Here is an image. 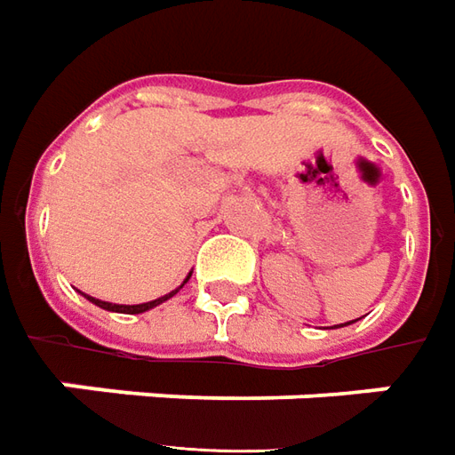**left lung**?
Instances as JSON below:
<instances>
[{
    "label": "left lung",
    "mask_w": 455,
    "mask_h": 455,
    "mask_svg": "<svg viewBox=\"0 0 455 455\" xmlns=\"http://www.w3.org/2000/svg\"><path fill=\"white\" fill-rule=\"evenodd\" d=\"M360 320V317H357ZM357 320H349V323H345V325H352V323H357ZM345 325H335V327H345Z\"/></svg>",
    "instance_id": "8db88e82"
}]
</instances>
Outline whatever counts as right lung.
Segmentation results:
<instances>
[{"label":"right lung","instance_id":"right-lung-1","mask_svg":"<svg viewBox=\"0 0 455 455\" xmlns=\"http://www.w3.org/2000/svg\"><path fill=\"white\" fill-rule=\"evenodd\" d=\"M192 275V273H189ZM189 275L184 278L182 285L180 288H174V291H170L167 295H162V298H155V300H150V303H140V305H117V303H108V300H98V298H93V295H85L81 293L85 298V300H91L93 305H98V307H103V310H110V313H125V315H140V313H148V310H152V307H157V305H162L164 300H170L172 295H177L180 291L184 288V283L189 281Z\"/></svg>","mask_w":455,"mask_h":455}]
</instances>
